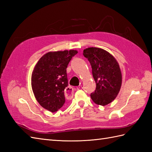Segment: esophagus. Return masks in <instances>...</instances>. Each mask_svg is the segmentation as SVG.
Here are the masks:
<instances>
[{"instance_id": "34e87169", "label": "esophagus", "mask_w": 152, "mask_h": 152, "mask_svg": "<svg viewBox=\"0 0 152 152\" xmlns=\"http://www.w3.org/2000/svg\"><path fill=\"white\" fill-rule=\"evenodd\" d=\"M74 95V89L72 87H67L64 90V95L67 99H71Z\"/></svg>"}]
</instances>
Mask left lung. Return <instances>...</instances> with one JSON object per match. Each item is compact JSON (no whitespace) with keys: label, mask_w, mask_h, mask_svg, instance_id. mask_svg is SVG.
<instances>
[{"label":"left lung","mask_w":152,"mask_h":152,"mask_svg":"<svg viewBox=\"0 0 152 152\" xmlns=\"http://www.w3.org/2000/svg\"><path fill=\"white\" fill-rule=\"evenodd\" d=\"M83 55L91 64L96 83L91 98L96 104L107 105L115 99L121 89L122 75L119 63L112 54L101 48H86Z\"/></svg>","instance_id":"left-lung-1"}]
</instances>
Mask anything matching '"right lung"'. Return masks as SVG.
Instances as JSON below:
<instances>
[{"label": "right lung", "instance_id": "obj_1", "mask_svg": "<svg viewBox=\"0 0 152 152\" xmlns=\"http://www.w3.org/2000/svg\"><path fill=\"white\" fill-rule=\"evenodd\" d=\"M78 51H50L38 61L32 73L31 86L37 101L51 112H56L65 102L68 86L66 68Z\"/></svg>", "mask_w": 152, "mask_h": 152}]
</instances>
